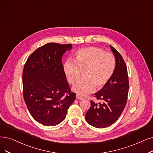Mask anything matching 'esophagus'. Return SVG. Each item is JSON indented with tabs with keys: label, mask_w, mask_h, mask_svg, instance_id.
I'll return each instance as SVG.
<instances>
[{
	"label": "esophagus",
	"mask_w": 153,
	"mask_h": 153,
	"mask_svg": "<svg viewBox=\"0 0 153 153\" xmlns=\"http://www.w3.org/2000/svg\"><path fill=\"white\" fill-rule=\"evenodd\" d=\"M76 98L78 100H82L83 99V97L80 96L79 95H78V94L76 95Z\"/></svg>",
	"instance_id": "34e87169"
}]
</instances>
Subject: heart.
Masks as SVG:
<instances>
[{"label":"heart","mask_w":153,"mask_h":153,"mask_svg":"<svg viewBox=\"0 0 153 153\" xmlns=\"http://www.w3.org/2000/svg\"><path fill=\"white\" fill-rule=\"evenodd\" d=\"M115 68V58L98 47L82 49L76 53L74 60L68 59L63 66L67 80L74 84L85 73V79L73 85L72 90L80 95H86L97 88L100 90L111 80Z\"/></svg>","instance_id":"obj_1"}]
</instances>
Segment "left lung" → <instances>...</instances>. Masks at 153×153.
<instances>
[{"label": "left lung", "instance_id": "1", "mask_svg": "<svg viewBox=\"0 0 153 153\" xmlns=\"http://www.w3.org/2000/svg\"><path fill=\"white\" fill-rule=\"evenodd\" d=\"M111 50L115 58L114 74L105 86L95 94L97 103L91 100V105L85 115L87 123L97 128H105L111 126L119 119L126 107L129 79L127 66L121 54L112 46Z\"/></svg>", "mask_w": 153, "mask_h": 153}]
</instances>
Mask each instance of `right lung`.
Returning a JSON list of instances; mask_svg holds the SVG:
<instances>
[{"label": "right lung", "mask_w": 153, "mask_h": 153, "mask_svg": "<svg viewBox=\"0 0 153 153\" xmlns=\"http://www.w3.org/2000/svg\"><path fill=\"white\" fill-rule=\"evenodd\" d=\"M71 48V44L47 43L30 54L24 65V99L32 117L44 126L62 123L75 100L62 63L63 55Z\"/></svg>", "instance_id": "add662e5"}]
</instances>
